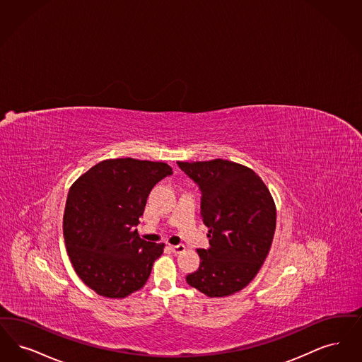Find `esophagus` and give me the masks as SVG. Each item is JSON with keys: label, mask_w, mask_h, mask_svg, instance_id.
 Returning <instances> with one entry per match:
<instances>
[{"label": "esophagus", "mask_w": 362, "mask_h": 362, "mask_svg": "<svg viewBox=\"0 0 362 362\" xmlns=\"http://www.w3.org/2000/svg\"><path fill=\"white\" fill-rule=\"evenodd\" d=\"M169 249H170L174 254H181V252H184L187 250V247H185L184 245H177V246L170 245V246H169Z\"/></svg>", "instance_id": "34e87169"}]
</instances>
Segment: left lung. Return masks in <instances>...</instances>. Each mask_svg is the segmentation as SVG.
Instances as JSON below:
<instances>
[{"label":"left lung","instance_id":"obj_1","mask_svg":"<svg viewBox=\"0 0 362 362\" xmlns=\"http://www.w3.org/2000/svg\"><path fill=\"white\" fill-rule=\"evenodd\" d=\"M202 190V219L209 249L187 283L208 298H226L252 283L270 250L276 204L261 177L226 159L178 162Z\"/></svg>","mask_w":362,"mask_h":362}]
</instances>
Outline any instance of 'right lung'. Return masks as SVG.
Here are the masks:
<instances>
[{
	"label": "right lung",
	"mask_w": 362,
	"mask_h": 362,
	"mask_svg": "<svg viewBox=\"0 0 362 362\" xmlns=\"http://www.w3.org/2000/svg\"><path fill=\"white\" fill-rule=\"evenodd\" d=\"M173 174L165 162L105 159L71 185L63 214L66 250L97 295L123 299L146 284L165 243L141 239L135 226L153 187Z\"/></svg>",
	"instance_id": "1"
}]
</instances>
